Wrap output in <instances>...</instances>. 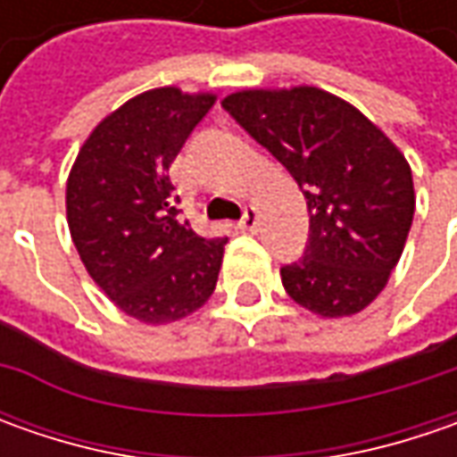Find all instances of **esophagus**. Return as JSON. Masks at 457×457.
Returning <instances> with one entry per match:
<instances>
[{
	"label": "esophagus",
	"mask_w": 457,
	"mask_h": 457,
	"mask_svg": "<svg viewBox=\"0 0 457 457\" xmlns=\"http://www.w3.org/2000/svg\"><path fill=\"white\" fill-rule=\"evenodd\" d=\"M256 223H259V211L256 208H246V213H244V219H241V228L244 231H256Z\"/></svg>",
	"instance_id": "esophagus-1"
}]
</instances>
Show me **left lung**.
Instances as JSON below:
<instances>
[{
	"instance_id": "8db88e82",
	"label": "left lung",
	"mask_w": 457,
	"mask_h": 457,
	"mask_svg": "<svg viewBox=\"0 0 457 457\" xmlns=\"http://www.w3.org/2000/svg\"><path fill=\"white\" fill-rule=\"evenodd\" d=\"M220 104L305 195L310 244L279 272L287 295L320 318H348L371 305L412 226L407 157L353 104L315 86L241 88Z\"/></svg>"
}]
</instances>
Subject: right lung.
I'll list each match as a JSON object with an SVG mask.
<instances>
[{"mask_svg":"<svg viewBox=\"0 0 457 457\" xmlns=\"http://www.w3.org/2000/svg\"><path fill=\"white\" fill-rule=\"evenodd\" d=\"M213 91L150 88L106 114L80 145L65 183V219L91 279L147 325L183 320L216 290L226 238L178 219L170 165Z\"/></svg>","mask_w":457,"mask_h":457,"instance_id":"right-lung-1","label":"right lung"}]
</instances>
